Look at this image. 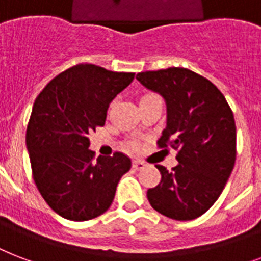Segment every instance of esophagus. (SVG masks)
<instances>
[{"mask_svg":"<svg viewBox=\"0 0 261 261\" xmlns=\"http://www.w3.org/2000/svg\"><path fill=\"white\" fill-rule=\"evenodd\" d=\"M133 168H134V170H144L145 168V163L144 162H141V160H134V162H133Z\"/></svg>","mask_w":261,"mask_h":261,"instance_id":"1","label":"esophagus"}]
</instances>
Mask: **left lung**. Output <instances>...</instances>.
<instances>
[{"label": "left lung", "instance_id": "1", "mask_svg": "<svg viewBox=\"0 0 261 261\" xmlns=\"http://www.w3.org/2000/svg\"><path fill=\"white\" fill-rule=\"evenodd\" d=\"M166 101L167 120L159 145L178 149V166H156L162 180L148 190L153 210L174 220H193L214 205L236 163L234 115L214 83L186 68L137 75Z\"/></svg>", "mask_w": 261, "mask_h": 261}]
</instances>
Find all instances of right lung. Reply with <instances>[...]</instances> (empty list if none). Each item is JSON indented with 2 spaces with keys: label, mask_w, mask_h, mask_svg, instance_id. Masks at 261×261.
I'll return each mask as SVG.
<instances>
[{
  "label": "right lung",
  "mask_w": 261,
  "mask_h": 261,
  "mask_svg": "<svg viewBox=\"0 0 261 261\" xmlns=\"http://www.w3.org/2000/svg\"><path fill=\"white\" fill-rule=\"evenodd\" d=\"M134 75L75 65L47 83L34 102L25 133L34 182L47 205L64 219L83 222L104 214L131 168L123 153L94 162L87 135L104 126L109 104Z\"/></svg>",
  "instance_id": "obj_1"
}]
</instances>
